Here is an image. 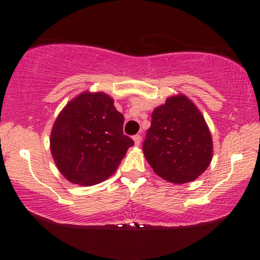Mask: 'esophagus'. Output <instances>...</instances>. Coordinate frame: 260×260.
<instances>
[{
    "label": "esophagus",
    "instance_id": "1",
    "mask_svg": "<svg viewBox=\"0 0 260 260\" xmlns=\"http://www.w3.org/2000/svg\"><path fill=\"white\" fill-rule=\"evenodd\" d=\"M133 140H134V144H136L137 147H139L140 142H142V137H140L139 134H136V136L133 137Z\"/></svg>",
    "mask_w": 260,
    "mask_h": 260
}]
</instances>
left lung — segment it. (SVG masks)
<instances>
[{
	"label": "left lung",
	"mask_w": 260,
	"mask_h": 260,
	"mask_svg": "<svg viewBox=\"0 0 260 260\" xmlns=\"http://www.w3.org/2000/svg\"><path fill=\"white\" fill-rule=\"evenodd\" d=\"M143 153L164 180L182 184L198 178L213 159V139L198 107L180 94L154 109Z\"/></svg>",
	"instance_id": "1"
}]
</instances>
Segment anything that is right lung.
Segmentation results:
<instances>
[{"instance_id":"right-lung-1","label":"right lung","mask_w":260,"mask_h":260,"mask_svg":"<svg viewBox=\"0 0 260 260\" xmlns=\"http://www.w3.org/2000/svg\"><path fill=\"white\" fill-rule=\"evenodd\" d=\"M124 117L105 92L84 91L63 107L52 126L51 154L58 171L74 184L109 178L134 142L123 134Z\"/></svg>"}]
</instances>
